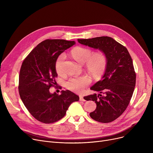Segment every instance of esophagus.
Returning <instances> with one entry per match:
<instances>
[{
    "label": "esophagus",
    "instance_id": "esophagus-1",
    "mask_svg": "<svg viewBox=\"0 0 153 153\" xmlns=\"http://www.w3.org/2000/svg\"><path fill=\"white\" fill-rule=\"evenodd\" d=\"M79 99H80V100L81 101H85V100L84 99V97L82 95H80L79 96Z\"/></svg>",
    "mask_w": 153,
    "mask_h": 153
}]
</instances>
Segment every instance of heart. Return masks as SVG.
Returning a JSON list of instances; mask_svg holds the SVG:
<instances>
[{
	"mask_svg": "<svg viewBox=\"0 0 153 153\" xmlns=\"http://www.w3.org/2000/svg\"><path fill=\"white\" fill-rule=\"evenodd\" d=\"M72 57L81 64L86 62V68L94 76H99L105 70L107 64V57L102 51L93 54V51L89 48L84 47H76L71 51ZM66 58L64 53L61 54L56 59L55 68L58 74L62 72V64ZM91 80L87 75L71 78L66 82L68 89L76 92H82L86 87L91 84Z\"/></svg>",
	"mask_w": 153,
	"mask_h": 153,
	"instance_id": "heart-1",
	"label": "heart"
}]
</instances>
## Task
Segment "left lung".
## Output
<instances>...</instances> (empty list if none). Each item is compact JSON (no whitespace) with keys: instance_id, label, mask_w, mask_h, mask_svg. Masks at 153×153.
Returning a JSON list of instances; mask_svg holds the SVG:
<instances>
[{"instance_id":"1","label":"left lung","mask_w":153,"mask_h":153,"mask_svg":"<svg viewBox=\"0 0 153 153\" xmlns=\"http://www.w3.org/2000/svg\"><path fill=\"white\" fill-rule=\"evenodd\" d=\"M78 42L105 53L107 64L100 81L91 89L98 95H87L84 99L95 101L97 107L91 117L101 123L113 122L126 109L133 94L136 73L133 61L126 48L108 36L78 39Z\"/></svg>"}]
</instances>
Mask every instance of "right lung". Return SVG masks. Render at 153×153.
I'll list each match as a JSON object with an SVG mask.
<instances>
[{"mask_svg":"<svg viewBox=\"0 0 153 153\" xmlns=\"http://www.w3.org/2000/svg\"><path fill=\"white\" fill-rule=\"evenodd\" d=\"M74 41L48 39L39 43L22 62L19 92L30 114L44 123H52L64 117L71 104L79 100L70 91L51 94L50 88L58 77L55 63L58 56L75 44Z\"/></svg>","mask_w":153,"mask_h":153,"instance_id":"right-lung-1","label":"right lung"}]
</instances>
